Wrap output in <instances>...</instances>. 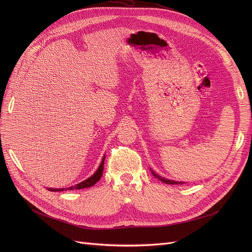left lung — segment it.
I'll return each instance as SVG.
<instances>
[{
    "mask_svg": "<svg viewBox=\"0 0 252 252\" xmlns=\"http://www.w3.org/2000/svg\"><path fill=\"white\" fill-rule=\"evenodd\" d=\"M150 170H151V173H152V175L155 177V178H157L158 180L159 181H161V182H163V183H165V184H168V185H179V184H184L183 182H177V181H173V180H168V179H165V178H162V177H160L159 175H157V174H155L154 171L150 168Z\"/></svg>",
    "mask_w": 252,
    "mask_h": 252,
    "instance_id": "obj_1",
    "label": "left lung"
}]
</instances>
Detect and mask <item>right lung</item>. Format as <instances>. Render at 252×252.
I'll return each instance as SVG.
<instances>
[{
  "label": "right lung",
  "mask_w": 252,
  "mask_h": 252,
  "mask_svg": "<svg viewBox=\"0 0 252 252\" xmlns=\"http://www.w3.org/2000/svg\"><path fill=\"white\" fill-rule=\"evenodd\" d=\"M104 160H105V155L103 156L102 158V161L98 167V169L95 171L94 175H92L90 178H88L87 180L78 183L77 185H75V186H71L69 188H66V190H81V189H85V188H89V187H92L94 186V185L101 179L102 177V174H103V169H104ZM49 191H52V192H59V191H63L65 190V188H61V189H53V188H47Z\"/></svg>",
  "instance_id": "obj_1"
}]
</instances>
